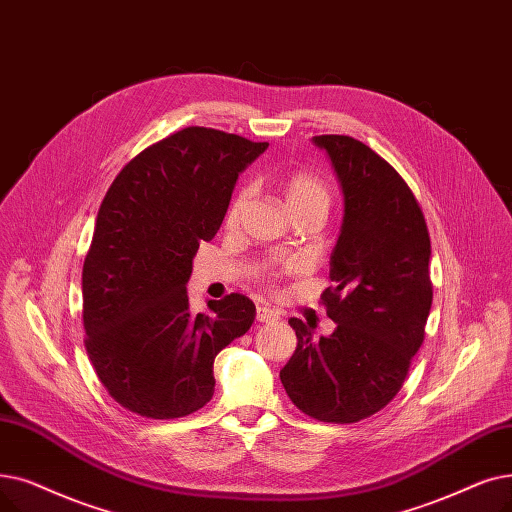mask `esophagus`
Returning a JSON list of instances; mask_svg holds the SVG:
<instances>
[{
  "instance_id": "obj_1",
  "label": "esophagus",
  "mask_w": 512,
  "mask_h": 512,
  "mask_svg": "<svg viewBox=\"0 0 512 512\" xmlns=\"http://www.w3.org/2000/svg\"><path fill=\"white\" fill-rule=\"evenodd\" d=\"M280 316L276 314L274 309L270 307H257V322H263V324H270V322H278Z\"/></svg>"
}]
</instances>
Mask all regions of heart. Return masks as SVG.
<instances>
[{"instance_id": "b5f03b06", "label": "heart", "mask_w": 512, "mask_h": 512, "mask_svg": "<svg viewBox=\"0 0 512 512\" xmlns=\"http://www.w3.org/2000/svg\"><path fill=\"white\" fill-rule=\"evenodd\" d=\"M282 192H284L286 207L291 209L293 215L305 213V211L328 213V207H330V201H332V192H330L328 184L322 180L320 175L311 173V171L288 173L284 177V182H282ZM249 198H251V188L249 186L240 188L232 196V201L226 209V226L228 228H234L238 224L240 215L244 213V209H247ZM291 268H297V263H293ZM257 278L263 284L274 286L276 280H278V274L274 272V268H270V265H261V268L257 270Z\"/></svg>"}]
</instances>
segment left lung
<instances>
[{"label":"left lung","instance_id":"1","mask_svg":"<svg viewBox=\"0 0 512 512\" xmlns=\"http://www.w3.org/2000/svg\"><path fill=\"white\" fill-rule=\"evenodd\" d=\"M345 194L322 303L330 337H311L297 318L293 358L280 370L291 402L322 422L364 420L402 389L425 341L433 303L431 238L414 192L381 154L349 136H316Z\"/></svg>","mask_w":512,"mask_h":512}]
</instances>
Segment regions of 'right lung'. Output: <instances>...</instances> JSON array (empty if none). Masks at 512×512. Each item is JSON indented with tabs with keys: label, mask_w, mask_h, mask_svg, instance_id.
<instances>
[{
	"label": "right lung",
	"mask_w": 512,
	"mask_h": 512,
	"mask_svg": "<svg viewBox=\"0 0 512 512\" xmlns=\"http://www.w3.org/2000/svg\"><path fill=\"white\" fill-rule=\"evenodd\" d=\"M268 148L186 127L136 154L110 184L83 261L85 349L125 410L182 418L213 397L215 355L242 337L255 305L240 293L192 314V257L211 240L238 173Z\"/></svg>",
	"instance_id": "1"
}]
</instances>
